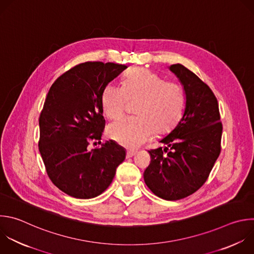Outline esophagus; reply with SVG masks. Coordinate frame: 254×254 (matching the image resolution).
<instances>
[{
	"label": "esophagus",
	"mask_w": 254,
	"mask_h": 254,
	"mask_svg": "<svg viewBox=\"0 0 254 254\" xmlns=\"http://www.w3.org/2000/svg\"><path fill=\"white\" fill-rule=\"evenodd\" d=\"M135 154H136V151H134V150H127V157H132Z\"/></svg>",
	"instance_id": "esophagus-1"
}]
</instances>
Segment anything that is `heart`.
I'll return each instance as SVG.
<instances>
[{
  "label": "heart",
  "instance_id": "heart-1",
  "mask_svg": "<svg viewBox=\"0 0 254 254\" xmlns=\"http://www.w3.org/2000/svg\"><path fill=\"white\" fill-rule=\"evenodd\" d=\"M129 102L138 101L136 117H124L109 125L108 135L129 148L152 138L154 132L170 130L181 119L186 95L179 83L163 80L157 73L143 67L129 68L122 87L109 83L102 94V107L109 119L123 115Z\"/></svg>",
  "mask_w": 254,
  "mask_h": 254
}]
</instances>
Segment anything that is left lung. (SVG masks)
<instances>
[{
    "label": "left lung",
    "instance_id": "left-lung-1",
    "mask_svg": "<svg viewBox=\"0 0 254 254\" xmlns=\"http://www.w3.org/2000/svg\"><path fill=\"white\" fill-rule=\"evenodd\" d=\"M182 83L186 105L181 121L148 150L151 162L144 171L147 188L165 200L185 198L207 180L220 153L222 125L217 100L206 83L181 64L168 66Z\"/></svg>",
    "mask_w": 254,
    "mask_h": 254
}]
</instances>
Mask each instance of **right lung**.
I'll list each match as a JSON object with an SVG mask.
<instances>
[{
  "label": "right lung",
  "mask_w": 254,
  "mask_h": 254,
  "mask_svg": "<svg viewBox=\"0 0 254 254\" xmlns=\"http://www.w3.org/2000/svg\"><path fill=\"white\" fill-rule=\"evenodd\" d=\"M127 67L79 64L58 77L47 95L39 120V149L49 178L69 196L89 199L103 193L126 158V149L114 140L95 149L89 141L102 139L105 87Z\"/></svg>",
  "instance_id": "add662e5"
}]
</instances>
